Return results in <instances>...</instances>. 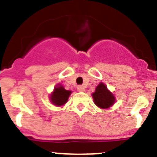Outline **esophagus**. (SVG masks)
Listing matches in <instances>:
<instances>
[{
  "label": "esophagus",
  "mask_w": 157,
  "mask_h": 157,
  "mask_svg": "<svg viewBox=\"0 0 157 157\" xmlns=\"http://www.w3.org/2000/svg\"><path fill=\"white\" fill-rule=\"evenodd\" d=\"M77 90L79 91V92H84V91H85V88H84V86H78L77 87Z\"/></svg>",
  "instance_id": "obj_1"
}]
</instances>
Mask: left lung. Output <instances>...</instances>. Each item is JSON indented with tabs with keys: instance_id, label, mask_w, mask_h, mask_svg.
Listing matches in <instances>:
<instances>
[{
	"instance_id": "left-lung-1",
	"label": "left lung",
	"mask_w": 157,
	"mask_h": 157,
	"mask_svg": "<svg viewBox=\"0 0 157 157\" xmlns=\"http://www.w3.org/2000/svg\"><path fill=\"white\" fill-rule=\"evenodd\" d=\"M94 102L101 109H108L116 102V97L103 82H100L92 94Z\"/></svg>"
}]
</instances>
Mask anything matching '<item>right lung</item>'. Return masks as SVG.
<instances>
[{
	"instance_id": "add662e5",
	"label": "right lung",
	"mask_w": 157,
	"mask_h": 157,
	"mask_svg": "<svg viewBox=\"0 0 157 157\" xmlns=\"http://www.w3.org/2000/svg\"><path fill=\"white\" fill-rule=\"evenodd\" d=\"M71 91L67 90L61 84H57L49 96L50 102L55 106H63L67 102Z\"/></svg>"
}]
</instances>
